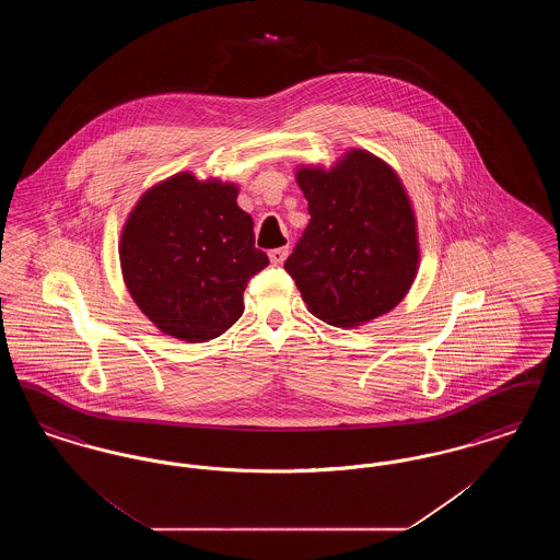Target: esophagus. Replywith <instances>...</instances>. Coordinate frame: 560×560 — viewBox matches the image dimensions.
Instances as JSON below:
<instances>
[{
  "mask_svg": "<svg viewBox=\"0 0 560 560\" xmlns=\"http://www.w3.org/2000/svg\"><path fill=\"white\" fill-rule=\"evenodd\" d=\"M288 254H290V247H288V245H285V247H275V249L268 252V258H270L272 265H283V260L288 258Z\"/></svg>",
  "mask_w": 560,
  "mask_h": 560,
  "instance_id": "1",
  "label": "esophagus"
}]
</instances>
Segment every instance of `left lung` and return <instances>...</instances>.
I'll return each mask as SVG.
<instances>
[{
    "label": "left lung",
    "instance_id": "8db88e82",
    "mask_svg": "<svg viewBox=\"0 0 560 560\" xmlns=\"http://www.w3.org/2000/svg\"><path fill=\"white\" fill-rule=\"evenodd\" d=\"M295 180L311 222L285 270L308 311L336 327L393 311L420 262L416 215L395 170L354 149L331 170L300 167Z\"/></svg>",
    "mask_w": 560,
    "mask_h": 560
}]
</instances>
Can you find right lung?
I'll use <instances>...</instances> for the list:
<instances>
[{
	"mask_svg": "<svg viewBox=\"0 0 560 560\" xmlns=\"http://www.w3.org/2000/svg\"><path fill=\"white\" fill-rule=\"evenodd\" d=\"M240 188L183 172L149 188L124 226L119 260L138 308L163 334L208 342L243 315L247 281L268 265Z\"/></svg>",
	"mask_w": 560,
	"mask_h": 560,
	"instance_id": "1",
	"label": "right lung"
}]
</instances>
